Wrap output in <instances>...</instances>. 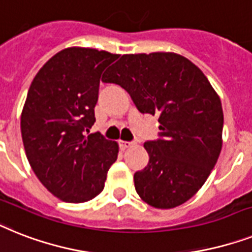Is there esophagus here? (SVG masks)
Returning <instances> with one entry per match:
<instances>
[{
	"instance_id": "1",
	"label": "esophagus",
	"mask_w": 252,
	"mask_h": 252,
	"mask_svg": "<svg viewBox=\"0 0 252 252\" xmlns=\"http://www.w3.org/2000/svg\"><path fill=\"white\" fill-rule=\"evenodd\" d=\"M133 145H136L134 141H120V146H122L123 149H128V147L133 146Z\"/></svg>"
}]
</instances>
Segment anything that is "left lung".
<instances>
[{
  "instance_id": "obj_1",
  "label": "left lung",
  "mask_w": 252,
  "mask_h": 252,
  "mask_svg": "<svg viewBox=\"0 0 252 252\" xmlns=\"http://www.w3.org/2000/svg\"><path fill=\"white\" fill-rule=\"evenodd\" d=\"M129 93L137 110L158 115L159 138L134 173L141 199L155 208L185 203L202 188L221 151L224 115L204 73L175 53L126 54L102 77Z\"/></svg>"
}]
</instances>
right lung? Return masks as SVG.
I'll return each mask as SVG.
<instances>
[{
	"mask_svg": "<svg viewBox=\"0 0 252 252\" xmlns=\"http://www.w3.org/2000/svg\"><path fill=\"white\" fill-rule=\"evenodd\" d=\"M119 58L95 49L68 48L45 63L31 84L20 129L27 159L41 184L63 202L83 203L105 188L119 146L95 122L102 72Z\"/></svg>",
	"mask_w": 252,
	"mask_h": 252,
	"instance_id": "right-lung-1",
	"label": "right lung"
}]
</instances>
